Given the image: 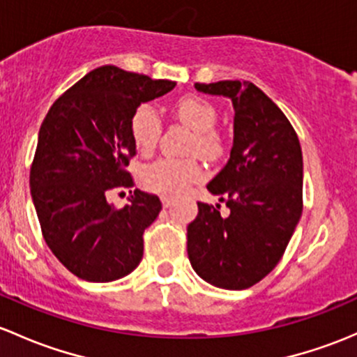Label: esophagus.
<instances>
[{
    "instance_id": "1",
    "label": "esophagus",
    "mask_w": 357,
    "mask_h": 357,
    "mask_svg": "<svg viewBox=\"0 0 357 357\" xmlns=\"http://www.w3.org/2000/svg\"><path fill=\"white\" fill-rule=\"evenodd\" d=\"M160 202H162V205L164 207H171L172 205V202H174V198L172 197H169V195H162V197H160Z\"/></svg>"
}]
</instances>
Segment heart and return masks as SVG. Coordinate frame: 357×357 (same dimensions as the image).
I'll list each match as a JSON object with an SVG mask.
<instances>
[{
  "label": "heart",
  "instance_id": "obj_1",
  "mask_svg": "<svg viewBox=\"0 0 357 357\" xmlns=\"http://www.w3.org/2000/svg\"><path fill=\"white\" fill-rule=\"evenodd\" d=\"M174 114L195 131V142L191 145L193 152L205 157L219 153L220 142L213 131L217 123V111L208 100L200 97H183L174 104ZM162 123L159 114L150 104H140L130 118V135L135 147L147 153L155 149L159 142ZM202 167L190 159H159L149 164L142 171V179L150 190L160 193H181L198 181Z\"/></svg>",
  "mask_w": 357,
  "mask_h": 357
}]
</instances>
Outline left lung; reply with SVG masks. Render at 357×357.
<instances>
[{
  "mask_svg": "<svg viewBox=\"0 0 357 357\" xmlns=\"http://www.w3.org/2000/svg\"><path fill=\"white\" fill-rule=\"evenodd\" d=\"M198 92L231 99V155L207 190L226 204H198L188 226V258L212 286L241 291L268 275L303 212V153L298 135L277 104L251 82L195 84Z\"/></svg>",
  "mask_w": 357,
  "mask_h": 357,
  "instance_id": "8db88e82",
  "label": "left lung"
}]
</instances>
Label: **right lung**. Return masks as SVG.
Here are the masks:
<instances>
[{
  "instance_id": "1",
  "label": "right lung",
  "mask_w": 357,
  "mask_h": 357,
  "mask_svg": "<svg viewBox=\"0 0 357 357\" xmlns=\"http://www.w3.org/2000/svg\"><path fill=\"white\" fill-rule=\"evenodd\" d=\"M174 87L176 82L106 65L66 90L44 118L30 193L47 246L78 279L112 282L140 264L142 236L162 204L137 188L128 205L114 208L107 195L133 186L126 171L137 153L133 111Z\"/></svg>"
}]
</instances>
